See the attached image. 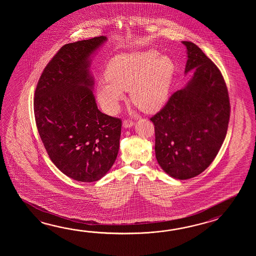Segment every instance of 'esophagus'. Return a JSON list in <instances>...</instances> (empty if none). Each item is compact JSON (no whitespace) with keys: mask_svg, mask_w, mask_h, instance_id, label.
I'll return each instance as SVG.
<instances>
[{"mask_svg":"<svg viewBox=\"0 0 256 256\" xmlns=\"http://www.w3.org/2000/svg\"><path fill=\"white\" fill-rule=\"evenodd\" d=\"M122 126H124V128H130L132 126H134V122H132V120H124V122H122Z\"/></svg>","mask_w":256,"mask_h":256,"instance_id":"1","label":"esophagus"}]
</instances>
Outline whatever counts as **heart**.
Returning <instances> with one entry per match:
<instances>
[{
	"label": "heart",
	"mask_w": 256,
	"mask_h": 256,
	"mask_svg": "<svg viewBox=\"0 0 256 256\" xmlns=\"http://www.w3.org/2000/svg\"><path fill=\"white\" fill-rule=\"evenodd\" d=\"M174 73V61L156 50L134 51L112 58L106 80L97 85V96L105 112L114 114L130 90L132 102L146 112L163 107L168 98Z\"/></svg>",
	"instance_id": "1"
}]
</instances>
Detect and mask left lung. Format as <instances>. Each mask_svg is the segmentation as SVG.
I'll list each match as a JSON object with an SVG mask.
<instances>
[{"instance_id": "obj_1", "label": "left lung", "mask_w": 256, "mask_h": 256, "mask_svg": "<svg viewBox=\"0 0 256 256\" xmlns=\"http://www.w3.org/2000/svg\"><path fill=\"white\" fill-rule=\"evenodd\" d=\"M186 48L185 74L193 76L150 120L154 124L156 156L170 176L185 180L212 163L226 137L228 90L217 66L192 42Z\"/></svg>"}]
</instances>
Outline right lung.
<instances>
[{
	"label": "right lung",
	"instance_id": "obj_1",
	"mask_svg": "<svg viewBox=\"0 0 256 256\" xmlns=\"http://www.w3.org/2000/svg\"><path fill=\"white\" fill-rule=\"evenodd\" d=\"M106 36L66 44L44 68L34 92L39 136L51 161L72 180L98 181L114 164L122 120L102 114L93 94L92 54Z\"/></svg>",
	"mask_w": 256,
	"mask_h": 256
}]
</instances>
